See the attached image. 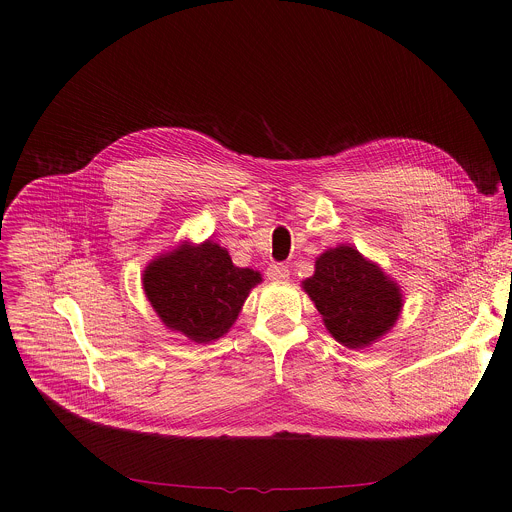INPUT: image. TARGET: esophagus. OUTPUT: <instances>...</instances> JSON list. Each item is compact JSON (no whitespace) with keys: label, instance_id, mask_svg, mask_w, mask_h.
<instances>
[{"label":"esophagus","instance_id":"obj_1","mask_svg":"<svg viewBox=\"0 0 512 512\" xmlns=\"http://www.w3.org/2000/svg\"><path fill=\"white\" fill-rule=\"evenodd\" d=\"M267 277H269L271 281H287V279H289V267H287V265H281V263L269 265Z\"/></svg>","mask_w":512,"mask_h":512}]
</instances>
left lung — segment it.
I'll return each instance as SVG.
<instances>
[{
  "label": "left lung",
  "mask_w": 512,
  "mask_h": 512,
  "mask_svg": "<svg viewBox=\"0 0 512 512\" xmlns=\"http://www.w3.org/2000/svg\"><path fill=\"white\" fill-rule=\"evenodd\" d=\"M302 289L322 314L330 336L346 348H367L397 324L401 285L352 245L326 249Z\"/></svg>",
  "instance_id": "obj_1"
}]
</instances>
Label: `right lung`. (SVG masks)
Instances as JSON below:
<instances>
[{
	"label": "right lung",
	"mask_w": 512,
	"mask_h": 512,
	"mask_svg": "<svg viewBox=\"0 0 512 512\" xmlns=\"http://www.w3.org/2000/svg\"><path fill=\"white\" fill-rule=\"evenodd\" d=\"M259 271L237 267L225 247L182 241L143 269L145 298L162 324L196 344L225 336L237 322Z\"/></svg>",
	"instance_id": "1"
}]
</instances>
